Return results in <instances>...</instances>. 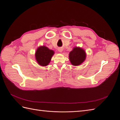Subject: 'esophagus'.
<instances>
[{
  "instance_id": "obj_1",
  "label": "esophagus",
  "mask_w": 120,
  "mask_h": 120,
  "mask_svg": "<svg viewBox=\"0 0 120 120\" xmlns=\"http://www.w3.org/2000/svg\"><path fill=\"white\" fill-rule=\"evenodd\" d=\"M58 50H59V52H63V49H61V48H59V49H58Z\"/></svg>"
}]
</instances>
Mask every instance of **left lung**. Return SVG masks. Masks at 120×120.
I'll return each instance as SVG.
<instances>
[{
	"label": "left lung",
	"instance_id": "obj_1",
	"mask_svg": "<svg viewBox=\"0 0 120 120\" xmlns=\"http://www.w3.org/2000/svg\"><path fill=\"white\" fill-rule=\"evenodd\" d=\"M85 50L80 47H75L69 53V60L72 65L79 66L83 63L86 56Z\"/></svg>",
	"mask_w": 120,
	"mask_h": 120
}]
</instances>
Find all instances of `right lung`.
Segmentation results:
<instances>
[{"label":"right lung","mask_w":120,"mask_h":120,"mask_svg":"<svg viewBox=\"0 0 120 120\" xmlns=\"http://www.w3.org/2000/svg\"><path fill=\"white\" fill-rule=\"evenodd\" d=\"M54 54L53 50L49 49L45 45L40 46L35 53V58L38 65L41 67L47 66Z\"/></svg>","instance_id":"1"}]
</instances>
